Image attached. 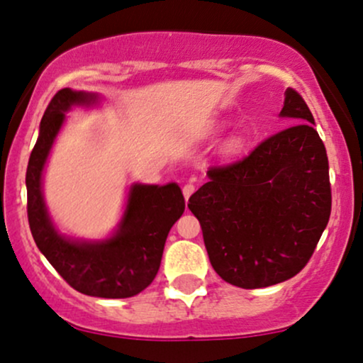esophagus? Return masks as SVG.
Returning a JSON list of instances; mask_svg holds the SVG:
<instances>
[{"label":"esophagus","instance_id":"obj_1","mask_svg":"<svg viewBox=\"0 0 363 363\" xmlns=\"http://www.w3.org/2000/svg\"><path fill=\"white\" fill-rule=\"evenodd\" d=\"M194 193V184H184V187H182V194H184V198H186V201L187 199H189V196Z\"/></svg>","mask_w":363,"mask_h":363}]
</instances>
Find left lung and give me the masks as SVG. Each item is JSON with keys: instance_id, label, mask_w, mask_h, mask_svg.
Segmentation results:
<instances>
[{"instance_id": "left-lung-1", "label": "left lung", "mask_w": 363, "mask_h": 363, "mask_svg": "<svg viewBox=\"0 0 363 363\" xmlns=\"http://www.w3.org/2000/svg\"><path fill=\"white\" fill-rule=\"evenodd\" d=\"M291 126L249 155L210 167L189 198L211 266L227 283L262 289L295 277L311 259L331 215L326 148L298 91H285Z\"/></svg>"}]
</instances>
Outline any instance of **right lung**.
<instances>
[{
	"instance_id": "obj_1",
	"label": "right lung",
	"mask_w": 363,
	"mask_h": 363,
	"mask_svg": "<svg viewBox=\"0 0 363 363\" xmlns=\"http://www.w3.org/2000/svg\"><path fill=\"white\" fill-rule=\"evenodd\" d=\"M97 101L95 94L62 89L49 102L25 176L28 225L39 251L69 286L91 297L128 298L155 278L169 230L184 213V196L176 182L131 186L118 230L99 242L72 240L54 228L43 196L45 160L65 123V112Z\"/></svg>"
}]
</instances>
